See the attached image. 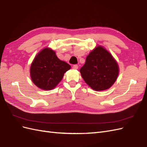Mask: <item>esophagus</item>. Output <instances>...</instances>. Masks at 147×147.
I'll return each mask as SVG.
<instances>
[{"label":"esophagus","instance_id":"34e87169","mask_svg":"<svg viewBox=\"0 0 147 147\" xmlns=\"http://www.w3.org/2000/svg\"><path fill=\"white\" fill-rule=\"evenodd\" d=\"M73 68L74 69H78V65H73Z\"/></svg>","mask_w":147,"mask_h":147}]
</instances>
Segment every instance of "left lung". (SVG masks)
<instances>
[{
	"label": "left lung",
	"mask_w": 147,
	"mask_h": 147,
	"mask_svg": "<svg viewBox=\"0 0 147 147\" xmlns=\"http://www.w3.org/2000/svg\"><path fill=\"white\" fill-rule=\"evenodd\" d=\"M81 76L86 84L95 91L110 88L119 75V66L109 52L97 46L86 57L80 69Z\"/></svg>",
	"instance_id": "1"
}]
</instances>
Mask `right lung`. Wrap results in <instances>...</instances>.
<instances>
[{
    "label": "right lung",
    "mask_w": 147,
    "mask_h": 147,
    "mask_svg": "<svg viewBox=\"0 0 147 147\" xmlns=\"http://www.w3.org/2000/svg\"><path fill=\"white\" fill-rule=\"evenodd\" d=\"M70 68L71 66L60 60L53 50L46 48L33 59L30 67V76L38 88L51 90L59 84L64 74Z\"/></svg>",
    "instance_id": "add662e5"
}]
</instances>
